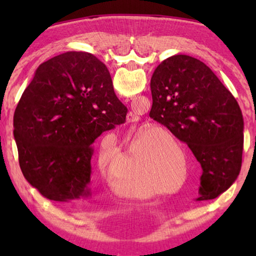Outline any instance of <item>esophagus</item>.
I'll list each match as a JSON object with an SVG mask.
<instances>
[{"instance_id":"1","label":"esophagus","mask_w":256,"mask_h":256,"mask_svg":"<svg viewBox=\"0 0 256 256\" xmlns=\"http://www.w3.org/2000/svg\"><path fill=\"white\" fill-rule=\"evenodd\" d=\"M128 122H136V118H134V115L132 114V112H130V114L128 115Z\"/></svg>"}]
</instances>
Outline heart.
Returning a JSON list of instances; mask_svg holds the SVG:
<instances>
[{
	"mask_svg": "<svg viewBox=\"0 0 256 256\" xmlns=\"http://www.w3.org/2000/svg\"><path fill=\"white\" fill-rule=\"evenodd\" d=\"M157 131H160L166 134V136L170 138L172 141V134L168 131L166 128H158ZM158 144L162 148H166L168 144V140L166 136H158ZM120 162V156H107V154H100L99 156V166H100V170L102 174L106 176L107 180H110L112 184L115 186V188L118 190L120 193H122L125 196L130 198H146L156 193V188H142V186H138L136 182L140 180V178L144 174L149 172L150 164L144 162V160L140 159L136 154H130L126 159V164L128 167H132V172L128 175L126 172H120L118 176H111L115 174V168L116 164ZM174 162L180 164L178 158H174ZM174 176H180V172H174ZM112 178L110 179V177Z\"/></svg>",
	"mask_w": 256,
	"mask_h": 256,
	"instance_id": "heart-1",
	"label": "heart"
}]
</instances>
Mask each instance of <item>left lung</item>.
<instances>
[{"instance_id":"1","label":"left lung","mask_w":256,"mask_h":256,"mask_svg":"<svg viewBox=\"0 0 256 256\" xmlns=\"http://www.w3.org/2000/svg\"><path fill=\"white\" fill-rule=\"evenodd\" d=\"M150 88V118L192 150L203 170L198 201L214 200L240 172L244 120L240 105L209 66L188 55L162 60Z\"/></svg>"}]
</instances>
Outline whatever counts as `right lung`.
Wrapping results in <instances>:
<instances>
[{
  "label": "right lung",
  "mask_w": 256,
  "mask_h": 256,
  "mask_svg": "<svg viewBox=\"0 0 256 256\" xmlns=\"http://www.w3.org/2000/svg\"><path fill=\"white\" fill-rule=\"evenodd\" d=\"M126 112L94 55L66 52L42 63L14 118L24 178L52 201L90 196L94 142Z\"/></svg>",
  "instance_id": "obj_1"
}]
</instances>
